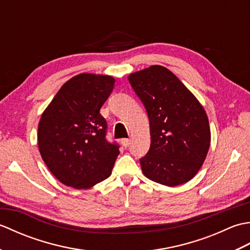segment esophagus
<instances>
[{"instance_id": "esophagus-1", "label": "esophagus", "mask_w": 250, "mask_h": 250, "mask_svg": "<svg viewBox=\"0 0 250 250\" xmlns=\"http://www.w3.org/2000/svg\"><path fill=\"white\" fill-rule=\"evenodd\" d=\"M121 142H122V145H124L125 147H128V146L130 145L131 140H130V139H124Z\"/></svg>"}]
</instances>
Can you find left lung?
<instances>
[{"mask_svg": "<svg viewBox=\"0 0 250 250\" xmlns=\"http://www.w3.org/2000/svg\"><path fill=\"white\" fill-rule=\"evenodd\" d=\"M144 104L150 128V148L140 159L147 178L168 187L192 179L210 144L208 118L190 90L161 65L128 77Z\"/></svg>", "mask_w": 250, "mask_h": 250, "instance_id": "8db88e82", "label": "left lung"}]
</instances>
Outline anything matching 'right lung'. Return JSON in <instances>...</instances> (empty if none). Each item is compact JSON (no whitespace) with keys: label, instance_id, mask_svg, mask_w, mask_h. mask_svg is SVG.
<instances>
[{"label":"right lung","instance_id":"1","mask_svg":"<svg viewBox=\"0 0 250 250\" xmlns=\"http://www.w3.org/2000/svg\"><path fill=\"white\" fill-rule=\"evenodd\" d=\"M114 86L111 76L79 74L63 84L41 117V156L68 187L89 189L110 176L119 146L106 140L107 124L100 109Z\"/></svg>","mask_w":250,"mask_h":250}]
</instances>
